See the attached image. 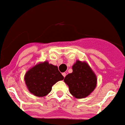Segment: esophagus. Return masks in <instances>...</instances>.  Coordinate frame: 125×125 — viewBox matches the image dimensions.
I'll return each instance as SVG.
<instances>
[{
	"instance_id": "esophagus-1",
	"label": "esophagus",
	"mask_w": 125,
	"mask_h": 125,
	"mask_svg": "<svg viewBox=\"0 0 125 125\" xmlns=\"http://www.w3.org/2000/svg\"><path fill=\"white\" fill-rule=\"evenodd\" d=\"M62 75L64 77H65V76H66V73H65V72H63V73H62Z\"/></svg>"
}]
</instances>
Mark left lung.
Here are the masks:
<instances>
[{
  "label": "left lung",
  "instance_id": "8db88e82",
  "mask_svg": "<svg viewBox=\"0 0 125 125\" xmlns=\"http://www.w3.org/2000/svg\"><path fill=\"white\" fill-rule=\"evenodd\" d=\"M72 73H69L64 82L69 86L70 93L75 98L88 96L95 89L97 77L87 63L77 60L72 66Z\"/></svg>",
  "mask_w": 125,
  "mask_h": 125
}]
</instances>
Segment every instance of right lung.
Instances as JSON below:
<instances>
[{
    "instance_id": "1",
    "label": "right lung",
    "mask_w": 125,
    "mask_h": 125,
    "mask_svg": "<svg viewBox=\"0 0 125 125\" xmlns=\"http://www.w3.org/2000/svg\"><path fill=\"white\" fill-rule=\"evenodd\" d=\"M63 79L57 66L50 64L47 61L36 65L24 75L25 83L29 91L38 97L49 94L52 86Z\"/></svg>"
}]
</instances>
